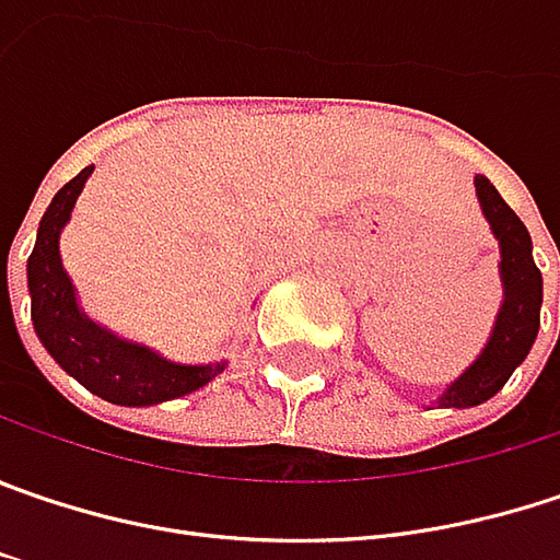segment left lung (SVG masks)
<instances>
[{
	"label": "left lung",
	"instance_id": "1",
	"mask_svg": "<svg viewBox=\"0 0 560 560\" xmlns=\"http://www.w3.org/2000/svg\"><path fill=\"white\" fill-rule=\"evenodd\" d=\"M476 192L494 237L501 241L504 307L498 313L494 332L476 358V364L456 383H450V389L441 396V406H453V409L478 406L508 383L510 374L523 364V358L536 342L539 307H542V272L533 262V241L526 224L485 177H476Z\"/></svg>",
	"mask_w": 560,
	"mask_h": 560
}]
</instances>
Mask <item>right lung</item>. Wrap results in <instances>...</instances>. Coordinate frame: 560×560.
I'll return each mask as SVG.
<instances>
[{
  "instance_id": "1",
  "label": "right lung",
  "mask_w": 560,
  "mask_h": 560,
  "mask_svg": "<svg viewBox=\"0 0 560 560\" xmlns=\"http://www.w3.org/2000/svg\"><path fill=\"white\" fill-rule=\"evenodd\" d=\"M91 171L94 164L66 183L40 218L37 244L27 259L34 329L52 354V361L107 402L154 406L196 393L199 386L218 377L224 364H171L149 348L122 342L107 329L94 326L75 304V288L59 259V231L75 209V199Z\"/></svg>"
}]
</instances>
